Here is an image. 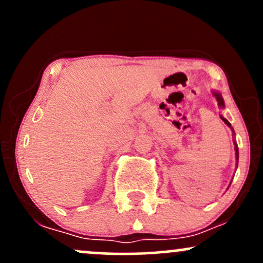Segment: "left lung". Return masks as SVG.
Segmentation results:
<instances>
[{"label": "left lung", "instance_id": "left-lung-1", "mask_svg": "<svg viewBox=\"0 0 263 263\" xmlns=\"http://www.w3.org/2000/svg\"><path fill=\"white\" fill-rule=\"evenodd\" d=\"M214 95L216 96V100H218V102H219V106L220 107H224L225 105H224V100H222V98H221V95H220L219 92H214ZM222 119V121H224L226 125L229 126V127H231V123L228 121V120L226 119H224V117H221ZM235 149H236V159L238 161V151H237V146H236V143H235Z\"/></svg>", "mask_w": 263, "mask_h": 263}]
</instances>
